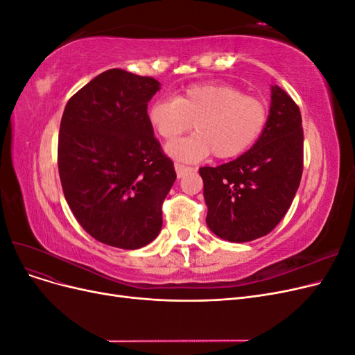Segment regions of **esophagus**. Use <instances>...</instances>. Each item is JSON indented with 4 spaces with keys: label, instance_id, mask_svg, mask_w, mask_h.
<instances>
[{
    "label": "esophagus",
    "instance_id": "1",
    "mask_svg": "<svg viewBox=\"0 0 355 355\" xmlns=\"http://www.w3.org/2000/svg\"><path fill=\"white\" fill-rule=\"evenodd\" d=\"M175 168H176V173H178V178H182L184 175H187L188 171H191L192 168L185 166V164H180V163H175Z\"/></svg>",
    "mask_w": 355,
    "mask_h": 355
}]
</instances>
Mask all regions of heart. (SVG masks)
<instances>
[{
    "instance_id": "1",
    "label": "heart",
    "mask_w": 355,
    "mask_h": 355,
    "mask_svg": "<svg viewBox=\"0 0 355 355\" xmlns=\"http://www.w3.org/2000/svg\"><path fill=\"white\" fill-rule=\"evenodd\" d=\"M148 121L164 141L184 135L194 123L196 135L167 146L171 157L194 161L213 153L225 159L256 144L266 125L268 108L259 98L243 94L231 84H194L175 99H155L148 108Z\"/></svg>"
}]
</instances>
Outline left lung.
I'll list each match as a JSON object with an SVG mask.
<instances>
[{
	"label": "left lung",
	"instance_id": "1",
	"mask_svg": "<svg viewBox=\"0 0 355 355\" xmlns=\"http://www.w3.org/2000/svg\"><path fill=\"white\" fill-rule=\"evenodd\" d=\"M261 137L237 159L201 167L207 227L231 243L270 234L292 206L304 170V130L299 106L274 85Z\"/></svg>",
	"mask_w": 355,
	"mask_h": 355
}]
</instances>
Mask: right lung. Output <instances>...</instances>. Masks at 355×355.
<instances>
[{"label": "right lung", "mask_w": 355, "mask_h": 355, "mask_svg": "<svg viewBox=\"0 0 355 355\" xmlns=\"http://www.w3.org/2000/svg\"><path fill=\"white\" fill-rule=\"evenodd\" d=\"M159 90L153 77L108 69L68 101L58 166L68 206L93 239L135 250L163 227V201L176 180L148 121Z\"/></svg>", "instance_id": "1"}]
</instances>
